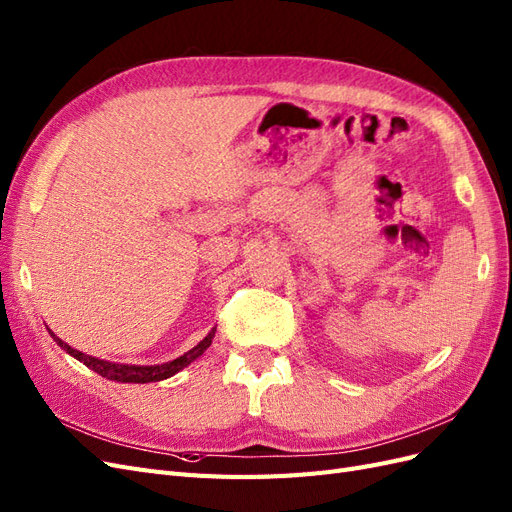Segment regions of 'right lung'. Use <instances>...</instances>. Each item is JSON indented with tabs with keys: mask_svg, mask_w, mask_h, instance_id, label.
<instances>
[{
	"mask_svg": "<svg viewBox=\"0 0 512 512\" xmlns=\"http://www.w3.org/2000/svg\"><path fill=\"white\" fill-rule=\"evenodd\" d=\"M51 337L57 342V346L61 350H66L70 356H74L76 361H81L83 365H87L91 371H96L102 378L106 380H115V382H132V384H147V382H160L166 380L170 376L179 374L183 367H188L190 363H194L200 354H203L215 337V327L207 333V337L203 342H198L192 350H188L185 354L177 356V359L168 361V363H160V365H123V363H111V361H102L96 359V356H89L85 352L74 350L72 346H68L66 342H61V339L49 329Z\"/></svg>",
	"mask_w": 512,
	"mask_h": 512,
	"instance_id": "1",
	"label": "right lung"
}]
</instances>
